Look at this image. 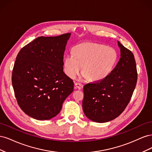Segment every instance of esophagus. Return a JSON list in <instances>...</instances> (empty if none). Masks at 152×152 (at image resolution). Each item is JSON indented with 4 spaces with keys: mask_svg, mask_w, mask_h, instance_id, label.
I'll return each mask as SVG.
<instances>
[{
    "mask_svg": "<svg viewBox=\"0 0 152 152\" xmlns=\"http://www.w3.org/2000/svg\"><path fill=\"white\" fill-rule=\"evenodd\" d=\"M75 87L76 89L80 90L83 88V85L80 83H78V82H75Z\"/></svg>",
    "mask_w": 152,
    "mask_h": 152,
    "instance_id": "34e87169",
    "label": "esophagus"
}]
</instances>
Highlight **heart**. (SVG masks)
<instances>
[{"instance_id": "1", "label": "heart", "mask_w": 152, "mask_h": 152, "mask_svg": "<svg viewBox=\"0 0 152 152\" xmlns=\"http://www.w3.org/2000/svg\"><path fill=\"white\" fill-rule=\"evenodd\" d=\"M72 52L66 55L63 61L65 73L72 79L83 65L82 73L89 80H103L112 72L118 61L115 49L97 43H80L73 48Z\"/></svg>"}]
</instances>
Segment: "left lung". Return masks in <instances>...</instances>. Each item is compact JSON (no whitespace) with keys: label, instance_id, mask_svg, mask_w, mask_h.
Instances as JSON below:
<instances>
[{"label":"left lung","instance_id":"1","mask_svg":"<svg viewBox=\"0 0 152 152\" xmlns=\"http://www.w3.org/2000/svg\"><path fill=\"white\" fill-rule=\"evenodd\" d=\"M118 45L121 58L110 75L84 86L82 108L94 122H107L120 115L135 89L137 73L134 54L119 42Z\"/></svg>","mask_w":152,"mask_h":152}]
</instances>
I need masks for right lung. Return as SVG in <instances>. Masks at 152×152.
I'll list each match as a JSON object with an SVG mask.
<instances>
[{
	"mask_svg": "<svg viewBox=\"0 0 152 152\" xmlns=\"http://www.w3.org/2000/svg\"><path fill=\"white\" fill-rule=\"evenodd\" d=\"M71 34L39 37L18 53L12 84L18 105L37 120H49L61 111L73 91V80L63 72V56Z\"/></svg>",
	"mask_w": 152,
	"mask_h": 152,
	"instance_id": "1",
	"label": "right lung"
}]
</instances>
